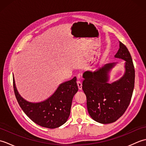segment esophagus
I'll return each instance as SVG.
<instances>
[{"label": "esophagus", "mask_w": 146, "mask_h": 146, "mask_svg": "<svg viewBox=\"0 0 146 146\" xmlns=\"http://www.w3.org/2000/svg\"><path fill=\"white\" fill-rule=\"evenodd\" d=\"M77 85H78L79 90H82V83L81 82H80V81L77 82Z\"/></svg>", "instance_id": "1"}]
</instances>
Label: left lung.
Instances as JSON below:
<instances>
[{
    "instance_id": "8db88e82",
    "label": "left lung",
    "mask_w": 146,
    "mask_h": 146,
    "mask_svg": "<svg viewBox=\"0 0 146 146\" xmlns=\"http://www.w3.org/2000/svg\"><path fill=\"white\" fill-rule=\"evenodd\" d=\"M115 58L125 60V73L117 81L108 83V72L117 63H108L95 71L84 72L82 88L86 97L90 115L96 122L110 123L124 113L131 100L134 88L135 70L131 55L119 41Z\"/></svg>"
}]
</instances>
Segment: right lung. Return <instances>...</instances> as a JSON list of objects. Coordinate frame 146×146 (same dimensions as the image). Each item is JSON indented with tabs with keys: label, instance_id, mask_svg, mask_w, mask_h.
Segmentation results:
<instances>
[{
	"label": "right lung",
	"instance_id": "right-lung-1",
	"mask_svg": "<svg viewBox=\"0 0 146 146\" xmlns=\"http://www.w3.org/2000/svg\"><path fill=\"white\" fill-rule=\"evenodd\" d=\"M13 87L22 110L37 124L49 129L63 125L70 116L72 100L78 88L76 77L60 85L50 97L39 103L27 102L18 93L13 77Z\"/></svg>",
	"mask_w": 146,
	"mask_h": 146
}]
</instances>
